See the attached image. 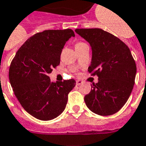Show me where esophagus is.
Returning <instances> with one entry per match:
<instances>
[{
	"label": "esophagus",
	"mask_w": 146,
	"mask_h": 146,
	"mask_svg": "<svg viewBox=\"0 0 146 146\" xmlns=\"http://www.w3.org/2000/svg\"><path fill=\"white\" fill-rule=\"evenodd\" d=\"M82 83H83V81H82V80H76V85H77V86H79V85H80Z\"/></svg>",
	"instance_id": "34e87169"
}]
</instances>
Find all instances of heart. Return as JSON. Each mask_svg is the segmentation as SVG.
Segmentation results:
<instances>
[{
    "instance_id": "b5f03b06",
    "label": "heart",
    "mask_w": 146,
    "mask_h": 146,
    "mask_svg": "<svg viewBox=\"0 0 146 146\" xmlns=\"http://www.w3.org/2000/svg\"><path fill=\"white\" fill-rule=\"evenodd\" d=\"M83 43L84 42H77L76 44V45H75V47H76V46H80V45H81V44H83Z\"/></svg>"
}]
</instances>
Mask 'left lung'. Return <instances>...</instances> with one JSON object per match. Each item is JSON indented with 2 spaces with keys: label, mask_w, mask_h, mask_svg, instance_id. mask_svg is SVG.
<instances>
[{
  "label": "left lung",
  "mask_w": 146,
  "mask_h": 146,
  "mask_svg": "<svg viewBox=\"0 0 146 146\" xmlns=\"http://www.w3.org/2000/svg\"><path fill=\"white\" fill-rule=\"evenodd\" d=\"M75 32L90 43L92 59L88 72L98 76L84 97L87 108L95 114L117 113L130 97L136 74V64L121 40L100 29H77Z\"/></svg>",
  "instance_id": "8db88e82"
}]
</instances>
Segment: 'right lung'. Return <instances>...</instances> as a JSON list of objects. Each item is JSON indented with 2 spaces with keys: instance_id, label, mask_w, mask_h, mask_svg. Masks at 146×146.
Instances as JSON below:
<instances>
[{
  "instance_id": "1",
  "label": "right lung",
  "mask_w": 146,
  "mask_h": 146,
  "mask_svg": "<svg viewBox=\"0 0 146 146\" xmlns=\"http://www.w3.org/2000/svg\"><path fill=\"white\" fill-rule=\"evenodd\" d=\"M74 36L70 29L36 33L21 46L11 61L9 80L13 91L22 108L37 119L58 117L76 85L73 79L53 83L48 76L60 63L66 42Z\"/></svg>"
}]
</instances>
